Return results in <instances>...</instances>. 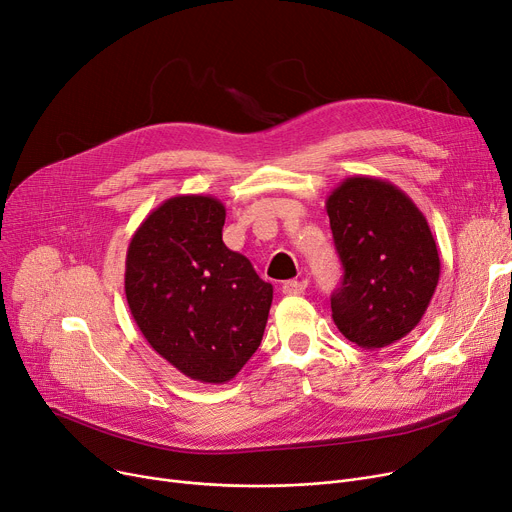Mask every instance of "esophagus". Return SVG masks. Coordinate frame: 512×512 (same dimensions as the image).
<instances>
[{"instance_id": "esophagus-1", "label": "esophagus", "mask_w": 512, "mask_h": 512, "mask_svg": "<svg viewBox=\"0 0 512 512\" xmlns=\"http://www.w3.org/2000/svg\"><path fill=\"white\" fill-rule=\"evenodd\" d=\"M306 285H308V281L306 279H291V281H285L283 283V287H281V291L285 296H298V294H302V291L306 289Z\"/></svg>"}]
</instances>
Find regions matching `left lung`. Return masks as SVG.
Masks as SVG:
<instances>
[{
  "label": "left lung",
  "instance_id": "left-lung-1",
  "mask_svg": "<svg viewBox=\"0 0 512 512\" xmlns=\"http://www.w3.org/2000/svg\"><path fill=\"white\" fill-rule=\"evenodd\" d=\"M325 208L344 264L333 323L364 350L396 344L419 325L440 281L427 218L394 183L362 175L339 183Z\"/></svg>",
  "mask_w": 512,
  "mask_h": 512
}]
</instances>
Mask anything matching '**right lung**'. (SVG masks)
<instances>
[{"instance_id":"add662e5","label":"right lung","mask_w":512,"mask_h":512,"mask_svg":"<svg viewBox=\"0 0 512 512\" xmlns=\"http://www.w3.org/2000/svg\"><path fill=\"white\" fill-rule=\"evenodd\" d=\"M225 206L202 193L164 200L127 250L125 294L148 344L185 377L227 383L258 350L273 285L225 246Z\"/></svg>"}]
</instances>
